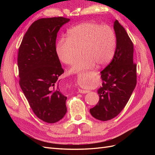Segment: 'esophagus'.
<instances>
[{
  "label": "esophagus",
  "instance_id": "34e87169",
  "mask_svg": "<svg viewBox=\"0 0 155 155\" xmlns=\"http://www.w3.org/2000/svg\"><path fill=\"white\" fill-rule=\"evenodd\" d=\"M89 91H84V90H79V92H80L81 94H86L88 93Z\"/></svg>",
  "mask_w": 155,
  "mask_h": 155
}]
</instances>
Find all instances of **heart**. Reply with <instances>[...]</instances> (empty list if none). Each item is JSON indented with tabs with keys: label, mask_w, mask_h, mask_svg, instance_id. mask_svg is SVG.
Instances as JSON below:
<instances>
[{
	"label": "heart",
	"mask_w": 155,
	"mask_h": 155,
	"mask_svg": "<svg viewBox=\"0 0 155 155\" xmlns=\"http://www.w3.org/2000/svg\"><path fill=\"white\" fill-rule=\"evenodd\" d=\"M116 47L114 30L108 25L85 22L75 26L67 32V38L60 39L55 45V53L65 64H72L81 48L83 55L69 72L78 73L97 64L105 66L113 58Z\"/></svg>",
	"instance_id": "heart-1"
}]
</instances>
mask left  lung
<instances>
[{
    "label": "left lung",
    "mask_w": 155,
    "mask_h": 155,
    "mask_svg": "<svg viewBox=\"0 0 155 155\" xmlns=\"http://www.w3.org/2000/svg\"><path fill=\"white\" fill-rule=\"evenodd\" d=\"M116 48L113 59L101 72L102 87L97 90L99 102L90 109L101 121L110 120L124 109L137 85V64L133 63V44L119 22H114Z\"/></svg>",
    "instance_id": "left-lung-1"
}]
</instances>
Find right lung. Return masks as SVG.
Here are the masks:
<instances>
[{
	"mask_svg": "<svg viewBox=\"0 0 155 155\" xmlns=\"http://www.w3.org/2000/svg\"><path fill=\"white\" fill-rule=\"evenodd\" d=\"M69 21L58 17L35 21L18 48L20 87L34 114L49 124L58 122L67 111V97L59 88L64 70L55 53V41L60 28Z\"/></svg>",
	"mask_w": 155,
	"mask_h": 155,
	"instance_id": "add662e5",
	"label": "right lung"
}]
</instances>
